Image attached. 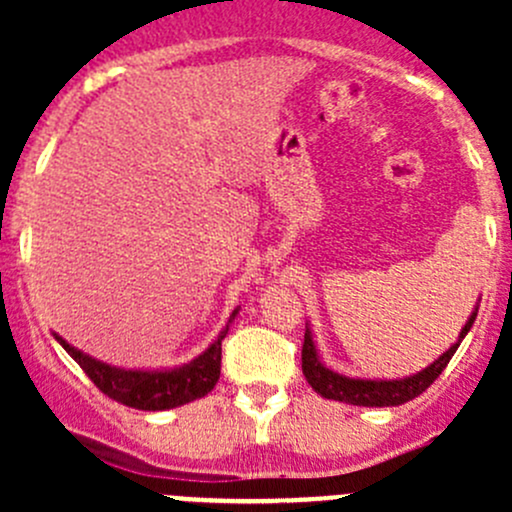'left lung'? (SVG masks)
Instances as JSON below:
<instances>
[{
	"label": "left lung",
	"instance_id": "obj_1",
	"mask_svg": "<svg viewBox=\"0 0 512 512\" xmlns=\"http://www.w3.org/2000/svg\"><path fill=\"white\" fill-rule=\"evenodd\" d=\"M478 307H480V299L476 302V307H473V312L468 314L458 339L446 349V352L438 356V359H433L426 369L416 371V374H409V376H401V379H364V376H347L329 369L317 352L312 327L307 324V329H304V344H302L304 379L309 381V386H312L319 396L332 401H342V404L369 406V409L406 404V401L416 399L418 394H423V391L438 379V374L446 369L451 356L456 354V349L461 347L466 334L471 332L473 322H476L478 317Z\"/></svg>",
	"mask_w": 512,
	"mask_h": 512
}]
</instances>
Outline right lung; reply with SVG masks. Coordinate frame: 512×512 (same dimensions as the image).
Wrapping results in <instances>:
<instances>
[{"label":"right lung","mask_w":512,"mask_h":512,"mask_svg":"<svg viewBox=\"0 0 512 512\" xmlns=\"http://www.w3.org/2000/svg\"><path fill=\"white\" fill-rule=\"evenodd\" d=\"M240 307L232 309L230 319L218 337L213 339L203 354L190 359L188 364L165 366V369H126V366H113L96 356L81 352L74 344L54 332V339L66 349V354L89 374L98 389L113 401L123 406H131L138 411H168L178 406L190 404L195 399H203L205 394L215 389L220 379V356H223V339L230 332V324L235 322Z\"/></svg>","instance_id":"obj_1"}]
</instances>
